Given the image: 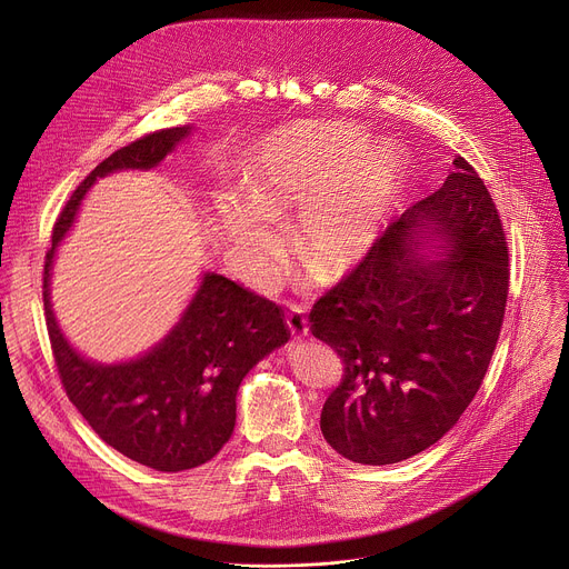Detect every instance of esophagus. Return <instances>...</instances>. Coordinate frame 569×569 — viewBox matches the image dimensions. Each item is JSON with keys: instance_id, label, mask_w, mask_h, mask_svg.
<instances>
[{"instance_id": "obj_1", "label": "esophagus", "mask_w": 569, "mask_h": 569, "mask_svg": "<svg viewBox=\"0 0 569 569\" xmlns=\"http://www.w3.org/2000/svg\"><path fill=\"white\" fill-rule=\"evenodd\" d=\"M286 323H288V331L292 338H306L308 336V319H306V312L301 306L297 303H288V310H286Z\"/></svg>"}]
</instances>
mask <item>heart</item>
<instances>
[{"instance_id": "heart-1", "label": "heart", "mask_w": 569, "mask_h": 569, "mask_svg": "<svg viewBox=\"0 0 569 569\" xmlns=\"http://www.w3.org/2000/svg\"><path fill=\"white\" fill-rule=\"evenodd\" d=\"M345 123H297L272 132L242 159V193L213 200L216 222L248 274H277L286 236L277 220L299 207L297 254L315 274L347 272L376 242L400 184L387 146Z\"/></svg>"}]
</instances>
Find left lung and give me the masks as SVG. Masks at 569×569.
<instances>
[{"mask_svg": "<svg viewBox=\"0 0 569 569\" xmlns=\"http://www.w3.org/2000/svg\"><path fill=\"white\" fill-rule=\"evenodd\" d=\"M452 164L443 187L389 224L310 310L312 336L345 362L319 428L356 463H396L437 443L475 398L500 338L502 222L477 171L463 157Z\"/></svg>", "mask_w": 569, "mask_h": 569, "instance_id": "8db88e82", "label": "left lung"}]
</instances>
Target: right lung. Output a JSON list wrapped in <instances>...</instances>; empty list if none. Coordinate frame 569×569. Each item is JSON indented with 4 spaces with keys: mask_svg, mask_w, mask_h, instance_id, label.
<instances>
[{
    "mask_svg": "<svg viewBox=\"0 0 569 569\" xmlns=\"http://www.w3.org/2000/svg\"><path fill=\"white\" fill-rule=\"evenodd\" d=\"M191 130L193 126L159 130L103 159L64 204L44 259L47 331L69 400L108 446L161 472L202 466L229 441L242 378L290 340L281 308L222 274L204 272L164 338L132 360L103 365L69 345L49 286L60 240L97 180L159 167Z\"/></svg>",
    "mask_w": 569,
    "mask_h": 569,
    "instance_id": "right-lung-1",
    "label": "right lung"
}]
</instances>
